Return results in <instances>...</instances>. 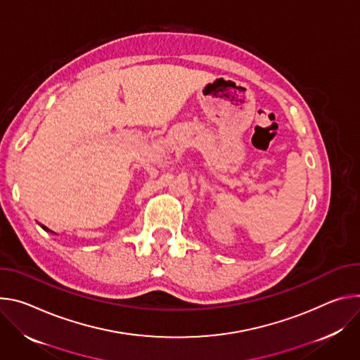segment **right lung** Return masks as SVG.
I'll return each instance as SVG.
<instances>
[{
  "label": "right lung",
  "instance_id": "obj_1",
  "mask_svg": "<svg viewBox=\"0 0 360 360\" xmlns=\"http://www.w3.org/2000/svg\"><path fill=\"white\" fill-rule=\"evenodd\" d=\"M41 227H43V229H44V230H46V231H50V230H49V229H47V227H46V226H41Z\"/></svg>",
  "mask_w": 360,
  "mask_h": 360
}]
</instances>
